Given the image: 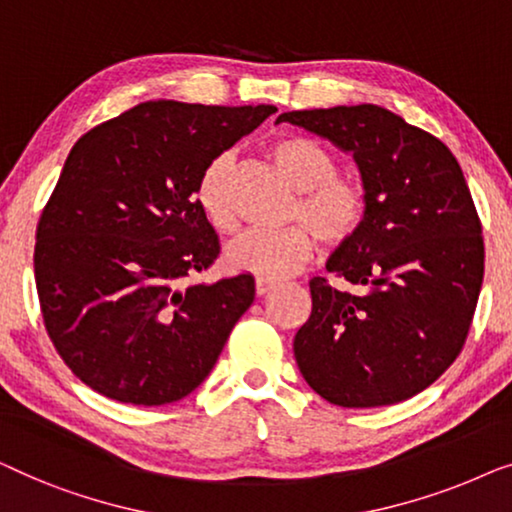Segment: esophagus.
<instances>
[{"mask_svg":"<svg viewBox=\"0 0 512 512\" xmlns=\"http://www.w3.org/2000/svg\"><path fill=\"white\" fill-rule=\"evenodd\" d=\"M273 287H276V280H269V278H257L255 280V290L259 297H264V294H269Z\"/></svg>","mask_w":512,"mask_h":512,"instance_id":"1","label":"esophagus"}]
</instances>
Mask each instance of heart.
Wrapping results in <instances>:
<instances>
[{
    "mask_svg": "<svg viewBox=\"0 0 512 512\" xmlns=\"http://www.w3.org/2000/svg\"><path fill=\"white\" fill-rule=\"evenodd\" d=\"M269 157L299 190L287 213V220L297 225L246 232L227 248L225 262L232 271L276 280L299 271L311 259L315 236L329 248L355 239L364 227L369 197L357 178L338 171V160L325 146L306 136H278L269 143ZM232 169V153L213 157L194 190L201 213L218 234L239 229V213L229 190Z\"/></svg>",
    "mask_w": 512,
    "mask_h": 512,
    "instance_id": "1",
    "label": "heart"
}]
</instances>
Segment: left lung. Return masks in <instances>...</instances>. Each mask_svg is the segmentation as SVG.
<instances>
[{
  "instance_id": "obj_1",
  "label": "left lung",
  "mask_w": 512,
  "mask_h": 512,
  "mask_svg": "<svg viewBox=\"0 0 512 512\" xmlns=\"http://www.w3.org/2000/svg\"><path fill=\"white\" fill-rule=\"evenodd\" d=\"M355 157L369 197L362 232L311 278L313 311L294 336L301 376L343 408L406 401L443 376L469 336L485 241L469 185L443 141L373 104L290 111Z\"/></svg>"
}]
</instances>
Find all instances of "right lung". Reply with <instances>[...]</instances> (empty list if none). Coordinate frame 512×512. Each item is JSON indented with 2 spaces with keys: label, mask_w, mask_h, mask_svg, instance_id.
Segmentation results:
<instances>
[{
  "label": "right lung",
  "mask_w": 512,
  "mask_h": 512,
  "mask_svg": "<svg viewBox=\"0 0 512 512\" xmlns=\"http://www.w3.org/2000/svg\"><path fill=\"white\" fill-rule=\"evenodd\" d=\"M271 113L160 99L71 148L37 225L34 278L57 355L95 392L164 406L218 362L255 278L187 283L220 255L194 190L208 162Z\"/></svg>",
  "instance_id": "1"
}]
</instances>
